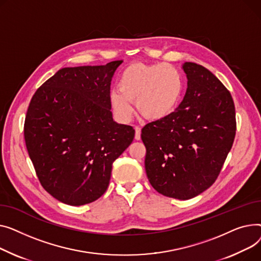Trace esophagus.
<instances>
[{
    "label": "esophagus",
    "instance_id": "obj_1",
    "mask_svg": "<svg viewBox=\"0 0 261 261\" xmlns=\"http://www.w3.org/2000/svg\"><path fill=\"white\" fill-rule=\"evenodd\" d=\"M135 130H136V133H135V139L136 140H140L141 139V128L136 126Z\"/></svg>",
    "mask_w": 261,
    "mask_h": 261
}]
</instances>
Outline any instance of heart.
I'll use <instances>...</instances> for the list:
<instances>
[{
	"label": "heart",
	"instance_id": "1",
	"mask_svg": "<svg viewBox=\"0 0 261 261\" xmlns=\"http://www.w3.org/2000/svg\"><path fill=\"white\" fill-rule=\"evenodd\" d=\"M183 87L181 72L172 65L134 63L122 71L120 90H112L110 98L115 113L121 119L130 118L133 102L136 101L140 115L148 120H160L175 111Z\"/></svg>",
	"mask_w": 261,
	"mask_h": 261
}]
</instances>
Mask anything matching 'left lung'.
I'll return each mask as SVG.
<instances>
[{
  "label": "left lung",
  "instance_id": "left-lung-1",
  "mask_svg": "<svg viewBox=\"0 0 261 261\" xmlns=\"http://www.w3.org/2000/svg\"><path fill=\"white\" fill-rule=\"evenodd\" d=\"M188 89L178 109L141 130L145 171L158 193L187 200L207 190L220 174L236 135L231 93L208 69L183 64Z\"/></svg>",
  "mask_w": 261,
  "mask_h": 261
}]
</instances>
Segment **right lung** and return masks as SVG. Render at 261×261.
Instances as JSON below:
<instances>
[{"instance_id": "right-lung-1", "label": "right lung", "mask_w": 261, "mask_h": 261, "mask_svg": "<svg viewBox=\"0 0 261 261\" xmlns=\"http://www.w3.org/2000/svg\"><path fill=\"white\" fill-rule=\"evenodd\" d=\"M123 62L60 69L29 103L24 139L43 189L69 205L96 201L113 162L133 142V126L113 120L112 78Z\"/></svg>"}]
</instances>
